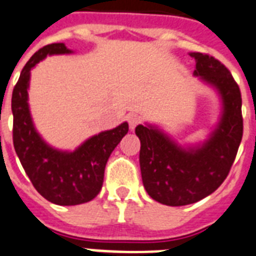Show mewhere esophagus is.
Segmentation results:
<instances>
[{"label": "esophagus", "mask_w": 256, "mask_h": 256, "mask_svg": "<svg viewBox=\"0 0 256 256\" xmlns=\"http://www.w3.org/2000/svg\"><path fill=\"white\" fill-rule=\"evenodd\" d=\"M126 120H128V126H130L131 130H134V128H136V126L139 125L142 121L140 116L136 114V113H128V114L126 116Z\"/></svg>", "instance_id": "1"}]
</instances>
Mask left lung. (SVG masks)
Here are the masks:
<instances>
[{"instance_id":"obj_1","label":"left lung","mask_w":256,"mask_h":256,"mask_svg":"<svg viewBox=\"0 0 256 256\" xmlns=\"http://www.w3.org/2000/svg\"><path fill=\"white\" fill-rule=\"evenodd\" d=\"M190 56L196 60L194 76L215 86L223 99V116L210 139L186 150L152 126L135 128L144 188L168 206L194 204L216 190L230 174L244 134L241 91L228 68L208 54Z\"/></svg>"}]
</instances>
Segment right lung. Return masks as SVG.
Listing matches in <instances>:
<instances>
[{
	"label": "right lung",
	"instance_id": "add662e5",
	"mask_svg": "<svg viewBox=\"0 0 256 256\" xmlns=\"http://www.w3.org/2000/svg\"><path fill=\"white\" fill-rule=\"evenodd\" d=\"M70 52L64 44H51L40 48L26 62L12 90V142L18 157L36 190L48 201L72 206L91 201L100 192L104 168L121 139L128 134V122L113 130L90 138L74 152L52 150L34 130L28 108V82L30 70L48 54Z\"/></svg>",
	"mask_w": 256,
	"mask_h": 256
}]
</instances>
